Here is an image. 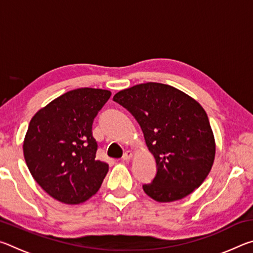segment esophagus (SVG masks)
<instances>
[{
	"mask_svg": "<svg viewBox=\"0 0 253 253\" xmlns=\"http://www.w3.org/2000/svg\"><path fill=\"white\" fill-rule=\"evenodd\" d=\"M131 158H132V153H131L130 151H126L125 153H124V155H123V161L128 162V161H130Z\"/></svg>",
	"mask_w": 253,
	"mask_h": 253,
	"instance_id": "34e87169",
	"label": "esophagus"
}]
</instances>
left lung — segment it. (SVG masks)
I'll use <instances>...</instances> for the list:
<instances>
[{
	"mask_svg": "<svg viewBox=\"0 0 253 253\" xmlns=\"http://www.w3.org/2000/svg\"><path fill=\"white\" fill-rule=\"evenodd\" d=\"M114 100L142 128L157 173L144 192L157 202H173L195 191L212 169L215 140L198 101L172 85L146 83L124 89Z\"/></svg>",
	"mask_w": 253,
	"mask_h": 253,
	"instance_id": "left-lung-1",
	"label": "left lung"
}]
</instances>
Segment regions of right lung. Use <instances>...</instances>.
Instances as JSON below:
<instances>
[{
	"label": "right lung",
	"instance_id": "add662e5",
	"mask_svg": "<svg viewBox=\"0 0 253 253\" xmlns=\"http://www.w3.org/2000/svg\"><path fill=\"white\" fill-rule=\"evenodd\" d=\"M110 96L105 89H75L41 108L29 124L25 163L36 182L60 202L89 200L108 172V164L96 158L92 123Z\"/></svg>",
	"mask_w": 253,
	"mask_h": 253
}]
</instances>
